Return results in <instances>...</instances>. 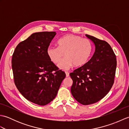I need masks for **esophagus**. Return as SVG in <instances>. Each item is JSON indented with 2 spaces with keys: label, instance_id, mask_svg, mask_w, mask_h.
I'll return each mask as SVG.
<instances>
[{
  "label": "esophagus",
  "instance_id": "esophagus-1",
  "mask_svg": "<svg viewBox=\"0 0 129 129\" xmlns=\"http://www.w3.org/2000/svg\"><path fill=\"white\" fill-rule=\"evenodd\" d=\"M65 74H66V77H69V73L68 72H65Z\"/></svg>",
  "mask_w": 129,
  "mask_h": 129
}]
</instances>
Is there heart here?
<instances>
[{"label":"heart","mask_w":129,"mask_h":129,"mask_svg":"<svg viewBox=\"0 0 129 129\" xmlns=\"http://www.w3.org/2000/svg\"><path fill=\"white\" fill-rule=\"evenodd\" d=\"M57 47L50 46L46 53L54 64H58L63 56L65 58L60 62L58 67L68 70L74 65L81 68L87 64L91 55L92 46L90 41L80 36L68 34L60 38L57 42Z\"/></svg>","instance_id":"b5f03b06"}]
</instances>
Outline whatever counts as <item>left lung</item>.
<instances>
[{"mask_svg": "<svg viewBox=\"0 0 129 129\" xmlns=\"http://www.w3.org/2000/svg\"><path fill=\"white\" fill-rule=\"evenodd\" d=\"M94 43L95 52L84 67L70 74L73 80L71 92L84 105L98 102L110 91L114 84L116 57L111 46L105 41L86 34Z\"/></svg>", "mask_w": 129, "mask_h": 129, "instance_id": "left-lung-1", "label": "left lung"}]
</instances>
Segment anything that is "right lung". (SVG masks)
<instances>
[{
  "instance_id": "obj_1",
  "label": "right lung",
  "mask_w": 129,
  "mask_h": 129,
  "mask_svg": "<svg viewBox=\"0 0 129 129\" xmlns=\"http://www.w3.org/2000/svg\"><path fill=\"white\" fill-rule=\"evenodd\" d=\"M56 34L54 31L32 34L16 46L12 56L18 90L27 100L41 106L53 100L65 78V73L58 70L46 53Z\"/></svg>"
}]
</instances>
